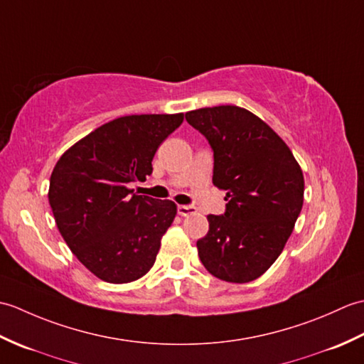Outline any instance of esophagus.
<instances>
[{
	"instance_id": "34e87169",
	"label": "esophagus",
	"mask_w": 364,
	"mask_h": 364,
	"mask_svg": "<svg viewBox=\"0 0 364 364\" xmlns=\"http://www.w3.org/2000/svg\"><path fill=\"white\" fill-rule=\"evenodd\" d=\"M176 211H178V214L180 215H191V214H194L197 210H196V206H188V205H178V208H176Z\"/></svg>"
}]
</instances>
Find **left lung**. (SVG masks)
I'll return each mask as SVG.
<instances>
[{"label":"left lung","instance_id":"1","mask_svg":"<svg viewBox=\"0 0 364 364\" xmlns=\"http://www.w3.org/2000/svg\"><path fill=\"white\" fill-rule=\"evenodd\" d=\"M214 151L215 188L227 210L208 215L197 241L210 274L230 283L257 280L284 249L304 205V173L283 139L244 107L225 105L186 112Z\"/></svg>","mask_w":364,"mask_h":364}]
</instances>
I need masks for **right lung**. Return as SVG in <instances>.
I'll use <instances>...</instances> for the list:
<instances>
[{
    "instance_id": "1",
    "label": "right lung",
    "mask_w": 364,
    "mask_h": 364,
    "mask_svg": "<svg viewBox=\"0 0 364 364\" xmlns=\"http://www.w3.org/2000/svg\"><path fill=\"white\" fill-rule=\"evenodd\" d=\"M184 114L125 115L105 123L59 158L50 178L54 220L73 255L100 280L129 283L154 264L176 205L134 194L153 172L158 146Z\"/></svg>"
}]
</instances>
